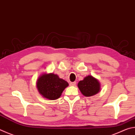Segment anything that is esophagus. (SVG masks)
<instances>
[{"instance_id": "34e87169", "label": "esophagus", "mask_w": 135, "mask_h": 135, "mask_svg": "<svg viewBox=\"0 0 135 135\" xmlns=\"http://www.w3.org/2000/svg\"><path fill=\"white\" fill-rule=\"evenodd\" d=\"M76 84V82L75 81H74V82H71L70 83V85H75Z\"/></svg>"}]
</instances>
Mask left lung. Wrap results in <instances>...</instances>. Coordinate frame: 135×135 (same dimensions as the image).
I'll return each instance as SVG.
<instances>
[{
	"label": "left lung",
	"instance_id": "8db88e82",
	"mask_svg": "<svg viewBox=\"0 0 135 135\" xmlns=\"http://www.w3.org/2000/svg\"><path fill=\"white\" fill-rule=\"evenodd\" d=\"M100 83L99 81L91 75L85 77L84 80L78 83V87L82 94L86 97L92 96L100 91Z\"/></svg>",
	"mask_w": 135,
	"mask_h": 135
}]
</instances>
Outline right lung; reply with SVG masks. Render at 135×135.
I'll list each match as a JSON object with an SVG mask.
<instances>
[{
	"label": "right lung",
	"mask_w": 135,
	"mask_h": 135,
	"mask_svg": "<svg viewBox=\"0 0 135 135\" xmlns=\"http://www.w3.org/2000/svg\"><path fill=\"white\" fill-rule=\"evenodd\" d=\"M36 85L39 93L44 97L54 100L61 96L64 90L68 85V83L60 78L57 75L50 73L40 76Z\"/></svg>",
	"instance_id": "right-lung-1"
}]
</instances>
